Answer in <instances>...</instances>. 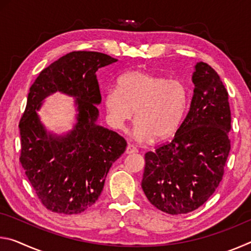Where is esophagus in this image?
<instances>
[{
	"label": "esophagus",
	"instance_id": "34e87169",
	"mask_svg": "<svg viewBox=\"0 0 251 251\" xmlns=\"http://www.w3.org/2000/svg\"><path fill=\"white\" fill-rule=\"evenodd\" d=\"M138 151H137V148H136L135 146H133V145H129L126 147V151H125V152L126 154H134V152H137Z\"/></svg>",
	"mask_w": 251,
	"mask_h": 251
}]
</instances>
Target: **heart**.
<instances>
[{
    "instance_id": "obj_1",
    "label": "heart",
    "mask_w": 251,
    "mask_h": 251,
    "mask_svg": "<svg viewBox=\"0 0 251 251\" xmlns=\"http://www.w3.org/2000/svg\"><path fill=\"white\" fill-rule=\"evenodd\" d=\"M110 124L121 129L133 118L136 141L166 138L179 127L188 105V91L178 79H167L145 71H133L117 79V90L104 96Z\"/></svg>"
}]
</instances>
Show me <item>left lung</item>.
<instances>
[{"label":"left lung","mask_w":251,"mask_h":251,"mask_svg":"<svg viewBox=\"0 0 251 251\" xmlns=\"http://www.w3.org/2000/svg\"><path fill=\"white\" fill-rule=\"evenodd\" d=\"M189 112L173 141L145 154L142 188L157 209L187 214L208 201L223 179L230 151L226 87L211 66L199 62Z\"/></svg>","instance_id":"left-lung-1"}]
</instances>
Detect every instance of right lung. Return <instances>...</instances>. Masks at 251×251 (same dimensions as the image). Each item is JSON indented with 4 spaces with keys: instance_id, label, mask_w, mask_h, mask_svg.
<instances>
[{
    "instance_id": "1",
    "label": "right lung",
    "mask_w": 251,
    "mask_h": 251,
    "mask_svg": "<svg viewBox=\"0 0 251 251\" xmlns=\"http://www.w3.org/2000/svg\"><path fill=\"white\" fill-rule=\"evenodd\" d=\"M117 62L99 52L77 50L46 67L29 88L20 121V161L42 203L57 214H80L94 205L126 141L97 124L101 96L96 72ZM59 91L74 97L75 127L57 135L45 128L38 110L46 97Z\"/></svg>"
}]
</instances>
